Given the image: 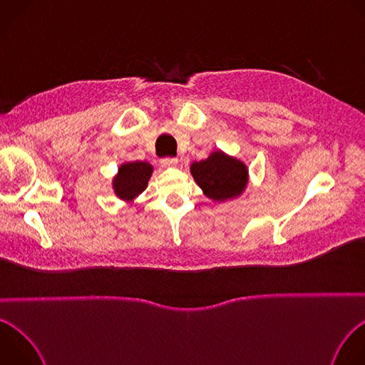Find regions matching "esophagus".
Returning a JSON list of instances; mask_svg holds the SVG:
<instances>
[{
    "mask_svg": "<svg viewBox=\"0 0 365 365\" xmlns=\"http://www.w3.org/2000/svg\"><path fill=\"white\" fill-rule=\"evenodd\" d=\"M178 159H175V158H165V159H162L160 160V163H162V166L163 168H175V166H178Z\"/></svg>",
    "mask_w": 365,
    "mask_h": 365,
    "instance_id": "1",
    "label": "esophagus"
}]
</instances>
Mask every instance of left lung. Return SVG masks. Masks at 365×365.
<instances>
[{"label":"left lung","instance_id":"left-lung-1","mask_svg":"<svg viewBox=\"0 0 365 365\" xmlns=\"http://www.w3.org/2000/svg\"><path fill=\"white\" fill-rule=\"evenodd\" d=\"M190 173L203 193L218 202L240 196L248 183L247 166L221 150L205 160L193 162Z\"/></svg>","mask_w":365,"mask_h":365}]
</instances>
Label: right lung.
Here are the masks:
<instances>
[{
    "mask_svg": "<svg viewBox=\"0 0 365 365\" xmlns=\"http://www.w3.org/2000/svg\"><path fill=\"white\" fill-rule=\"evenodd\" d=\"M151 173L153 166L147 162L123 163L113 180V189L120 199L133 202L143 190H145Z\"/></svg>",
    "mask_w": 365,
    "mask_h": 365,
    "instance_id": "right-lung-1",
    "label": "right lung"
}]
</instances>
